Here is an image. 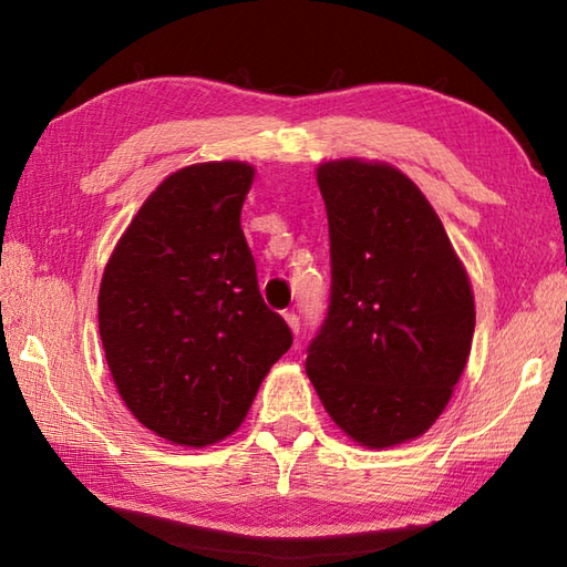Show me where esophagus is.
Listing matches in <instances>:
<instances>
[{"label": "esophagus", "mask_w": 567, "mask_h": 567, "mask_svg": "<svg viewBox=\"0 0 567 567\" xmlns=\"http://www.w3.org/2000/svg\"><path fill=\"white\" fill-rule=\"evenodd\" d=\"M285 321H287V327L292 329V333H299V317L295 315V311H287V315H285Z\"/></svg>", "instance_id": "obj_1"}]
</instances>
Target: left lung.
<instances>
[{
    "label": "left lung",
    "mask_w": 567,
    "mask_h": 567,
    "mask_svg": "<svg viewBox=\"0 0 567 567\" xmlns=\"http://www.w3.org/2000/svg\"><path fill=\"white\" fill-rule=\"evenodd\" d=\"M317 183L331 295L307 375L348 436L388 449L429 431L449 404L473 343V290L436 212L396 167L331 161Z\"/></svg>",
    "instance_id": "obj_1"
}]
</instances>
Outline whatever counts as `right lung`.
<instances>
[{"label":"right lung","mask_w":567,"mask_h":567,"mask_svg":"<svg viewBox=\"0 0 567 567\" xmlns=\"http://www.w3.org/2000/svg\"><path fill=\"white\" fill-rule=\"evenodd\" d=\"M252 175L224 161L165 177L104 268L106 365L128 412L171 443L202 449L234 433L292 346L240 228Z\"/></svg>","instance_id":"right-lung-1"}]
</instances>
